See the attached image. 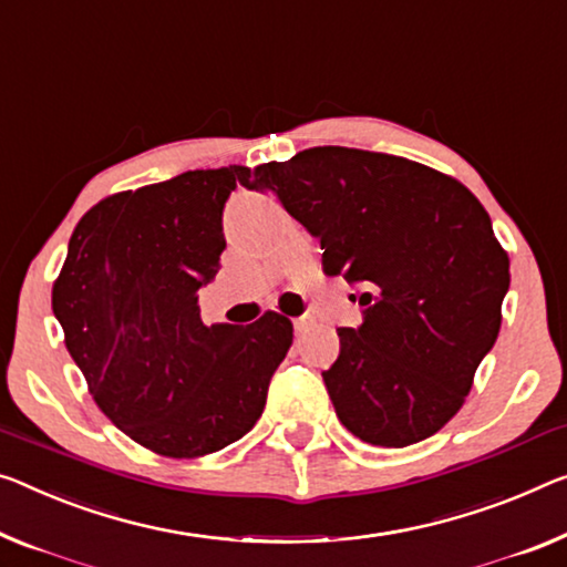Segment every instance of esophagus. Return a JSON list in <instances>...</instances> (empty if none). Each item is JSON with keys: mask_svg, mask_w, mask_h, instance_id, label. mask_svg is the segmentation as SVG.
Masks as SVG:
<instances>
[{"mask_svg": "<svg viewBox=\"0 0 567 567\" xmlns=\"http://www.w3.org/2000/svg\"><path fill=\"white\" fill-rule=\"evenodd\" d=\"M311 324H313L311 317H299V319H293V332H296V334H307Z\"/></svg>", "mask_w": 567, "mask_h": 567, "instance_id": "esophagus-1", "label": "esophagus"}]
</instances>
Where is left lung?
Wrapping results in <instances>:
<instances>
[{"label": "left lung", "mask_w": 567, "mask_h": 567, "mask_svg": "<svg viewBox=\"0 0 567 567\" xmlns=\"http://www.w3.org/2000/svg\"><path fill=\"white\" fill-rule=\"evenodd\" d=\"M240 185L271 193L321 243V268L344 276L360 327H339L321 372L344 429L403 449L441 431L496 342L509 258L482 203L405 156L313 146L260 164Z\"/></svg>", "instance_id": "obj_1"}]
</instances>
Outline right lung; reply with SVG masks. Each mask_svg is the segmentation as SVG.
<instances>
[{
  "label": "right lung",
  "instance_id": "add662e5",
  "mask_svg": "<svg viewBox=\"0 0 567 567\" xmlns=\"http://www.w3.org/2000/svg\"><path fill=\"white\" fill-rule=\"evenodd\" d=\"M243 172H182L101 199L73 230L52 286V311L95 403L162 456L195 458L243 439L293 339L276 311L248 327L199 317Z\"/></svg>",
  "mask_w": 567,
  "mask_h": 567
}]
</instances>
